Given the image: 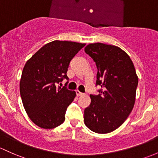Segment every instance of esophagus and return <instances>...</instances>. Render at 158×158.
Here are the masks:
<instances>
[{"label":"esophagus","instance_id":"esophagus-1","mask_svg":"<svg viewBox=\"0 0 158 158\" xmlns=\"http://www.w3.org/2000/svg\"><path fill=\"white\" fill-rule=\"evenodd\" d=\"M76 94H77V96H82V95H84V93H82V92H79V90H76Z\"/></svg>","mask_w":158,"mask_h":158}]
</instances>
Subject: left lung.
I'll use <instances>...</instances> for the list:
<instances>
[{
    "instance_id": "obj_1",
    "label": "left lung",
    "mask_w": 158,
    "mask_h": 158,
    "mask_svg": "<svg viewBox=\"0 0 158 158\" xmlns=\"http://www.w3.org/2000/svg\"><path fill=\"white\" fill-rule=\"evenodd\" d=\"M85 51L95 62L99 94H90L84 122L97 133H108L120 127L134 107L139 79L133 63L119 47L102 43L87 45Z\"/></svg>"
}]
</instances>
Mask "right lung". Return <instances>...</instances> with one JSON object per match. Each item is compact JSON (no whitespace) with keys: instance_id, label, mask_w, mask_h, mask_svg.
I'll use <instances>...</instances> for the list:
<instances>
[{"instance_id":"add662e5","label":"right lung","mask_w":158,"mask_h":158,"mask_svg":"<svg viewBox=\"0 0 158 158\" xmlns=\"http://www.w3.org/2000/svg\"><path fill=\"white\" fill-rule=\"evenodd\" d=\"M85 44L54 41L41 48L25 64L19 92L31 120L43 129H53L65 120L67 107L76 92L66 87V72L71 60ZM64 79V87H56Z\"/></svg>"}]
</instances>
